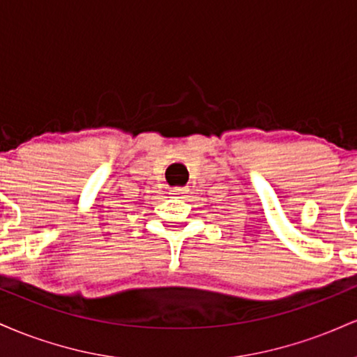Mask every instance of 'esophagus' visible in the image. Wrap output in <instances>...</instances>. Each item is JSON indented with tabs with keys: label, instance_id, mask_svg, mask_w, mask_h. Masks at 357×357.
I'll use <instances>...</instances> for the list:
<instances>
[{
	"label": "esophagus",
	"instance_id": "esophagus-1",
	"mask_svg": "<svg viewBox=\"0 0 357 357\" xmlns=\"http://www.w3.org/2000/svg\"><path fill=\"white\" fill-rule=\"evenodd\" d=\"M186 192H188L186 188H173V190H171L173 198H184V196H186Z\"/></svg>",
	"mask_w": 357,
	"mask_h": 357
}]
</instances>
